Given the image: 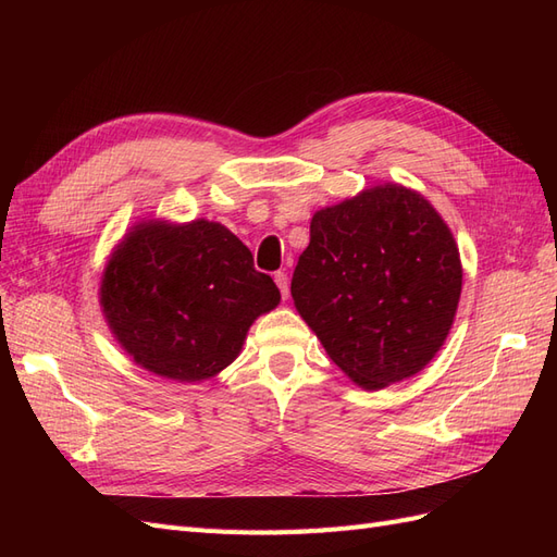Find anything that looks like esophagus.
<instances>
[{
  "label": "esophagus",
  "instance_id": "obj_1",
  "mask_svg": "<svg viewBox=\"0 0 557 557\" xmlns=\"http://www.w3.org/2000/svg\"><path fill=\"white\" fill-rule=\"evenodd\" d=\"M274 281H276V285H278L281 297L288 299V293H290V288H288V274H285V272H276V274H274Z\"/></svg>",
  "mask_w": 557,
  "mask_h": 557
}]
</instances>
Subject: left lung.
I'll return each mask as SVG.
<instances>
[{"label": "left lung", "instance_id": "obj_1", "mask_svg": "<svg viewBox=\"0 0 557 557\" xmlns=\"http://www.w3.org/2000/svg\"><path fill=\"white\" fill-rule=\"evenodd\" d=\"M462 264L425 197L376 185L318 211L290 293L336 367L367 391L418 374L446 342Z\"/></svg>", "mask_w": 557, "mask_h": 557}]
</instances>
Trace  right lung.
I'll use <instances>...</instances> for the list:
<instances>
[{
    "mask_svg": "<svg viewBox=\"0 0 557 557\" xmlns=\"http://www.w3.org/2000/svg\"><path fill=\"white\" fill-rule=\"evenodd\" d=\"M102 307L134 362L178 383L215 376L281 293L221 223H144L107 264Z\"/></svg>",
    "mask_w": 557,
    "mask_h": 557,
    "instance_id": "1",
    "label": "right lung"
}]
</instances>
